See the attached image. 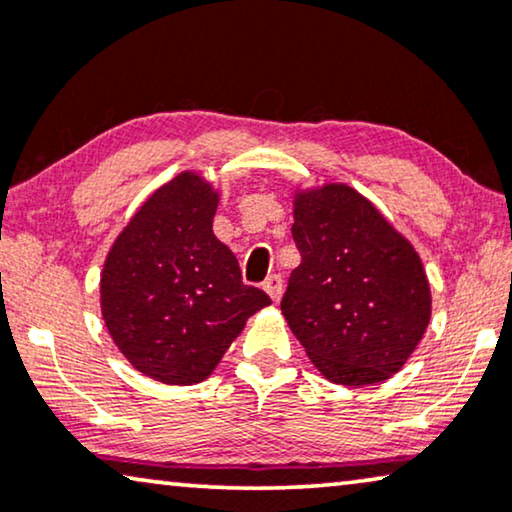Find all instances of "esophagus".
Instances as JSON below:
<instances>
[{
    "label": "esophagus",
    "mask_w": 512,
    "mask_h": 512,
    "mask_svg": "<svg viewBox=\"0 0 512 512\" xmlns=\"http://www.w3.org/2000/svg\"><path fill=\"white\" fill-rule=\"evenodd\" d=\"M262 287H264L266 294H269V297H271L273 301H278L280 297H283V278L276 276V273L266 278Z\"/></svg>",
    "instance_id": "34e87169"
}]
</instances>
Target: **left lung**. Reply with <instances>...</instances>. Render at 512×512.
Here are the masks:
<instances>
[{
  "mask_svg": "<svg viewBox=\"0 0 512 512\" xmlns=\"http://www.w3.org/2000/svg\"><path fill=\"white\" fill-rule=\"evenodd\" d=\"M301 264L280 301L287 325L331 383L392 378L427 331L431 292L420 255L345 183L294 194Z\"/></svg>",
  "mask_w": 512,
  "mask_h": 512,
  "instance_id": "obj_1",
  "label": "left lung"
}]
</instances>
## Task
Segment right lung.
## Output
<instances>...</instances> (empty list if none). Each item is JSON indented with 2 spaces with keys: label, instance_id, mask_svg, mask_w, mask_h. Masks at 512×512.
<instances>
[{
  "label": "right lung",
  "instance_id": "add662e5",
  "mask_svg": "<svg viewBox=\"0 0 512 512\" xmlns=\"http://www.w3.org/2000/svg\"><path fill=\"white\" fill-rule=\"evenodd\" d=\"M220 194L194 171L162 185L127 222L102 271L106 329L143 376L164 385L208 378L269 294L243 285L213 234Z\"/></svg>",
  "mask_w": 512,
  "mask_h": 512
}]
</instances>
